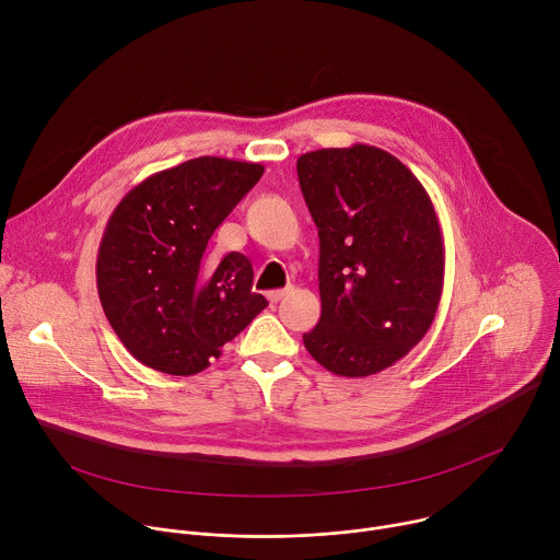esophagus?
<instances>
[{"label": "esophagus", "instance_id": "esophagus-1", "mask_svg": "<svg viewBox=\"0 0 560 560\" xmlns=\"http://www.w3.org/2000/svg\"><path fill=\"white\" fill-rule=\"evenodd\" d=\"M290 292H292V285H290V288H281V290H270V292H268V301H270V303H277V301H281L283 296H288Z\"/></svg>", "mask_w": 560, "mask_h": 560}]
</instances>
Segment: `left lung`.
<instances>
[{
    "label": "left lung",
    "mask_w": 560,
    "mask_h": 560,
    "mask_svg": "<svg viewBox=\"0 0 560 560\" xmlns=\"http://www.w3.org/2000/svg\"><path fill=\"white\" fill-rule=\"evenodd\" d=\"M296 175L322 242V318L303 346L332 374H376L425 337L439 310L445 248L432 199L368 143L305 152Z\"/></svg>",
    "instance_id": "left-lung-1"
}]
</instances>
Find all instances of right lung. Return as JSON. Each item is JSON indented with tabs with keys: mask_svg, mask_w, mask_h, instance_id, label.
<instances>
[{
	"mask_svg": "<svg viewBox=\"0 0 560 560\" xmlns=\"http://www.w3.org/2000/svg\"><path fill=\"white\" fill-rule=\"evenodd\" d=\"M261 175V164L197 156L150 175L113 210L97 292L115 335L143 365L197 374L268 305L253 292L246 255L203 261L212 232Z\"/></svg>",
	"mask_w": 560,
	"mask_h": 560,
	"instance_id": "1",
	"label": "right lung"
}]
</instances>
